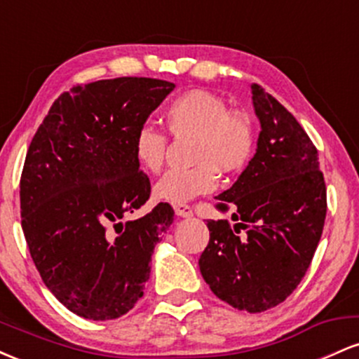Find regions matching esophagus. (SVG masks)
Listing matches in <instances>:
<instances>
[{
    "label": "esophagus",
    "mask_w": 359,
    "mask_h": 359,
    "mask_svg": "<svg viewBox=\"0 0 359 359\" xmlns=\"http://www.w3.org/2000/svg\"><path fill=\"white\" fill-rule=\"evenodd\" d=\"M175 216L179 217H191L192 216V208L189 204H179L174 208Z\"/></svg>",
    "instance_id": "34e87169"
}]
</instances>
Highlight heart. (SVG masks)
I'll return each instance as SVG.
<instances>
[{
	"label": "heart",
	"mask_w": 359,
	"mask_h": 359,
	"mask_svg": "<svg viewBox=\"0 0 359 359\" xmlns=\"http://www.w3.org/2000/svg\"><path fill=\"white\" fill-rule=\"evenodd\" d=\"M168 130L175 135H194L192 168L168 170L154 185V197L172 205L214 191L217 170L238 172L250 162L255 150V130L245 114L229 111L228 102L216 94L192 89L180 94L165 109ZM167 140L154 128L143 126L135 133L133 155L148 172L163 165Z\"/></svg>",
	"instance_id": "obj_1"
}]
</instances>
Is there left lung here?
I'll use <instances>...</instances> for the list:
<instances>
[{"label":"left lung","instance_id":"obj_1","mask_svg":"<svg viewBox=\"0 0 359 359\" xmlns=\"http://www.w3.org/2000/svg\"><path fill=\"white\" fill-rule=\"evenodd\" d=\"M259 119L257 154L208 221L209 243L199 259L214 295L229 306L263 312L283 302L311 265L325 219V184L311 138L269 93L251 84Z\"/></svg>","mask_w":359,"mask_h":359}]
</instances>
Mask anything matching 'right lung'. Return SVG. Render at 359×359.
I'll use <instances>...</instances> for the list:
<instances>
[{
    "label": "right lung",
    "instance_id": "right-lung-1",
    "mask_svg": "<svg viewBox=\"0 0 359 359\" xmlns=\"http://www.w3.org/2000/svg\"><path fill=\"white\" fill-rule=\"evenodd\" d=\"M174 88L150 77L77 86L55 100L28 148L20 180L25 240L48 290L84 319L133 309L155 245L174 222L170 205L160 204L123 222L150 197L135 133Z\"/></svg>",
    "mask_w": 359,
    "mask_h": 359
}]
</instances>
